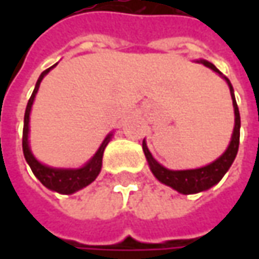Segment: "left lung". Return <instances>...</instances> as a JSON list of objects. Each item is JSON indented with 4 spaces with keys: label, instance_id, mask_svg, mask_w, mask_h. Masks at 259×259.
<instances>
[{
    "label": "left lung",
    "instance_id": "left-lung-1",
    "mask_svg": "<svg viewBox=\"0 0 259 259\" xmlns=\"http://www.w3.org/2000/svg\"><path fill=\"white\" fill-rule=\"evenodd\" d=\"M199 63H203L206 67L212 69L213 72L222 73L216 69V66L212 65L207 60H199ZM226 83L229 86L231 91V98H232V104H234V112H235V126L234 133H232V138L231 143L228 145L226 151L221 155L219 158H216L213 163L200 167V168H193V170H168L163 165L160 164L154 157L151 155L150 150L147 148L145 140L143 141V150L147 157V161L150 165V170L153 171L155 179L158 182H161L165 186H170L171 189L177 190L182 194H193L199 193V192H204L207 189H210L212 186L221 182V179L224 177L225 173L229 170V167L234 163L235 157L238 154V147H239V130H241V116H239V109L235 101L234 88L231 85L229 79L226 76H222Z\"/></svg>",
    "mask_w": 259,
    "mask_h": 259
}]
</instances>
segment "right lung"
Returning a JSON list of instances; mask_svg holds the SVG:
<instances>
[{"label": "right lung", "mask_w": 259, "mask_h": 259, "mask_svg": "<svg viewBox=\"0 0 259 259\" xmlns=\"http://www.w3.org/2000/svg\"><path fill=\"white\" fill-rule=\"evenodd\" d=\"M56 66V65H55ZM55 66L46 69L45 72L40 75L37 83H35L34 91L33 95L30 96L28 99V104L25 108L24 114V128H23V153H24L25 161L28 163L31 171L34 173V176L41 182L43 186H46L47 189L57 192L60 194H72L83 189L86 186L94 182L95 179L98 177V174L101 171V167H102V157H104L105 147L108 145L112 133L106 135V138L104 140V143L101 144V147L98 148V151L95 153L94 157L86 163L83 167L80 168H55V167H49V165L41 164L37 158H35L31 150H30V145H28V122H30V112H31V105L34 102L35 94L38 91V86L40 82L43 80L45 77Z\"/></svg>", "instance_id": "right-lung-1"}]
</instances>
